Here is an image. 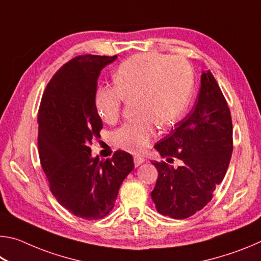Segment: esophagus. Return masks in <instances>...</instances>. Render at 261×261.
Listing matches in <instances>:
<instances>
[{"label":"esophagus","instance_id":"1","mask_svg":"<svg viewBox=\"0 0 261 261\" xmlns=\"http://www.w3.org/2000/svg\"><path fill=\"white\" fill-rule=\"evenodd\" d=\"M134 161H135V166H136V167H138V166H140L141 163H143V162L145 161V159H144V158H141V156L136 155V156L134 158Z\"/></svg>","mask_w":261,"mask_h":261}]
</instances>
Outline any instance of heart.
<instances>
[{"instance_id": "heart-1", "label": "heart", "mask_w": 261, "mask_h": 261, "mask_svg": "<svg viewBox=\"0 0 261 261\" xmlns=\"http://www.w3.org/2000/svg\"><path fill=\"white\" fill-rule=\"evenodd\" d=\"M115 86L99 87L94 106L101 120H120L125 101L136 100L138 118L123 124L112 135L114 145L130 153H141L155 136V125L169 127L189 107L193 72L182 57L144 53L130 57L114 73Z\"/></svg>"}]
</instances>
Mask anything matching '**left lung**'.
<instances>
[{
	"label": "left lung",
	"mask_w": 261,
	"mask_h": 261,
	"mask_svg": "<svg viewBox=\"0 0 261 261\" xmlns=\"http://www.w3.org/2000/svg\"><path fill=\"white\" fill-rule=\"evenodd\" d=\"M154 147L168 162L182 161L177 168L152 162L159 173L152 191L159 213L180 220L204 208L227 173L233 147L230 110L211 71L201 74L191 112Z\"/></svg>",
	"instance_id": "1"
}]
</instances>
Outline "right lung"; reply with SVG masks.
Returning <instances> with one entry per match:
<instances>
[{"label": "right lung", "instance_id": "obj_1", "mask_svg": "<svg viewBox=\"0 0 261 261\" xmlns=\"http://www.w3.org/2000/svg\"><path fill=\"white\" fill-rule=\"evenodd\" d=\"M116 57L87 54L70 60L48 83L39 107V158L49 189L64 208L84 220L109 214L135 168L124 151L102 161L91 156V145L102 129L94 106L98 77Z\"/></svg>", "mask_w": 261, "mask_h": 261}]
</instances>
